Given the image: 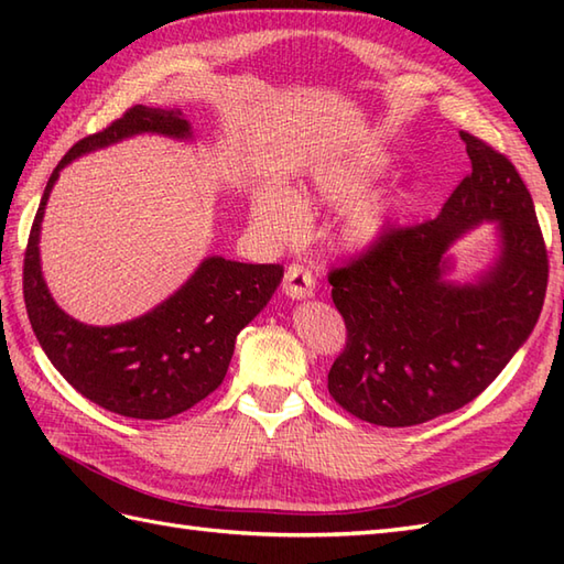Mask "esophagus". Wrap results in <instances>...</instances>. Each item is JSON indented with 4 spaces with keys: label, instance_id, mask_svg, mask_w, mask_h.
<instances>
[{
    "label": "esophagus",
    "instance_id": "1",
    "mask_svg": "<svg viewBox=\"0 0 564 564\" xmlns=\"http://www.w3.org/2000/svg\"><path fill=\"white\" fill-rule=\"evenodd\" d=\"M283 291H285V295H291L293 301H303V297H310L315 293L313 271L305 269L303 263H291L283 275Z\"/></svg>",
    "mask_w": 564,
    "mask_h": 564
}]
</instances>
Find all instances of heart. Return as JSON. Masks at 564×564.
I'll return each instance as SVG.
<instances>
[{"mask_svg": "<svg viewBox=\"0 0 564 564\" xmlns=\"http://www.w3.org/2000/svg\"><path fill=\"white\" fill-rule=\"evenodd\" d=\"M378 164H354V162H327L319 164L310 178V194L327 206H349L364 198L370 184L378 176ZM251 220L259 230L275 239V242H293L303 235L307 225V210L303 200L291 188L279 184L261 188L251 203ZM386 225V210L378 203H361L349 210L341 227L346 245L366 247L380 235Z\"/></svg>", "mask_w": 564, "mask_h": 564, "instance_id": "obj_1", "label": "heart"}]
</instances>
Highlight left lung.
Here are the masks:
<instances>
[{"label":"left lung","instance_id":"left-lung-1","mask_svg":"<svg viewBox=\"0 0 564 564\" xmlns=\"http://www.w3.org/2000/svg\"><path fill=\"white\" fill-rule=\"evenodd\" d=\"M473 172L438 218L390 227L361 254L329 269L346 346L327 388L341 410L378 426H416L473 402L541 317L547 249L517 166L460 130ZM497 219L502 257L470 286L446 284L442 257L465 229Z\"/></svg>","mask_w":564,"mask_h":564}]
</instances>
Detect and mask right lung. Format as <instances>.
I'll use <instances>...</instances> for the list:
<instances>
[{
    "mask_svg": "<svg viewBox=\"0 0 564 564\" xmlns=\"http://www.w3.org/2000/svg\"><path fill=\"white\" fill-rule=\"evenodd\" d=\"M138 133L188 138L191 126L182 111L138 104L67 150L47 178L31 225L23 254V301L45 356L84 398L130 419H170L220 388L237 334L271 301L283 267L210 257L170 301L138 319L89 327L65 315L47 293L39 259L47 196L67 162Z\"/></svg>",
    "mask_w": 564,
    "mask_h": 564,
    "instance_id": "right-lung-1",
    "label": "right lung"
}]
</instances>
